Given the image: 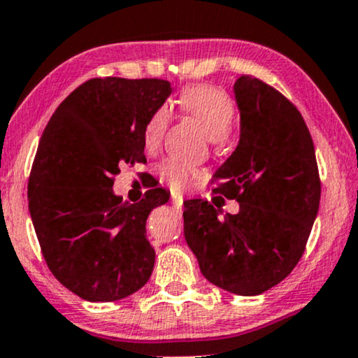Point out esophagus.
Instances as JSON below:
<instances>
[{
	"mask_svg": "<svg viewBox=\"0 0 358 358\" xmlns=\"http://www.w3.org/2000/svg\"><path fill=\"white\" fill-rule=\"evenodd\" d=\"M171 205H173L175 210H182L183 207V196L178 195V193H171Z\"/></svg>",
	"mask_w": 358,
	"mask_h": 358,
	"instance_id": "1",
	"label": "esophagus"
}]
</instances>
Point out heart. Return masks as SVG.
<instances>
[{
  "label": "heart",
  "instance_id": "heart-1",
  "mask_svg": "<svg viewBox=\"0 0 358 358\" xmlns=\"http://www.w3.org/2000/svg\"><path fill=\"white\" fill-rule=\"evenodd\" d=\"M176 108L185 116L199 122L207 136L215 141L224 139L236 116V108L231 97L222 89L212 85H193L185 89L176 99ZM166 126L168 110L166 108H158L148 119L143 131V143L148 151H153L159 146ZM158 176L171 190L183 192L190 188L196 178H200V171L178 159H165L158 165Z\"/></svg>",
  "mask_w": 358,
  "mask_h": 358
}]
</instances>
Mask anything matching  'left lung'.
I'll use <instances>...</instances> for the list:
<instances>
[{
    "mask_svg": "<svg viewBox=\"0 0 358 358\" xmlns=\"http://www.w3.org/2000/svg\"><path fill=\"white\" fill-rule=\"evenodd\" d=\"M234 92L241 141L210 183L213 193L239 202V212L220 219L207 200H187L183 232L212 285L256 296L301 259L322 182L313 139L296 106L252 76L239 77Z\"/></svg>",
    "mask_w": 358,
    "mask_h": 358,
    "instance_id": "left-lung-1",
    "label": "left lung"
}]
</instances>
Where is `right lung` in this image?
Returning <instances> with one entry per match:
<instances>
[{
    "label": "right lung",
    "instance_id": "obj_1",
    "mask_svg": "<svg viewBox=\"0 0 358 358\" xmlns=\"http://www.w3.org/2000/svg\"><path fill=\"white\" fill-rule=\"evenodd\" d=\"M171 94L163 79H90L69 94L40 138L28 208L52 274L87 301H117L153 273L150 212L170 199L151 188L138 203L113 193L121 166L146 163V121Z\"/></svg>",
    "mask_w": 358,
    "mask_h": 358
}]
</instances>
